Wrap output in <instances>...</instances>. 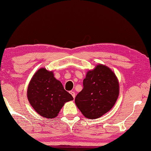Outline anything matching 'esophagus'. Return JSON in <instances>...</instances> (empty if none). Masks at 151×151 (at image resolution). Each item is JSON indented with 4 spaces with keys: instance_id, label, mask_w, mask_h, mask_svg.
<instances>
[{
    "instance_id": "34e87169",
    "label": "esophagus",
    "mask_w": 151,
    "mask_h": 151,
    "mask_svg": "<svg viewBox=\"0 0 151 151\" xmlns=\"http://www.w3.org/2000/svg\"><path fill=\"white\" fill-rule=\"evenodd\" d=\"M70 94L72 95V97H73V98H75V97H76V93H75V92L70 91Z\"/></svg>"
}]
</instances>
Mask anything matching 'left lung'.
Masks as SVG:
<instances>
[{
	"instance_id": "left-lung-1",
	"label": "left lung",
	"mask_w": 151,
	"mask_h": 151,
	"mask_svg": "<svg viewBox=\"0 0 151 151\" xmlns=\"http://www.w3.org/2000/svg\"><path fill=\"white\" fill-rule=\"evenodd\" d=\"M83 89L75 103L85 117L95 119L112 109L118 99L119 84L116 76L108 67L99 65L87 72Z\"/></svg>"
}]
</instances>
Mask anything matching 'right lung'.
Wrapping results in <instances>:
<instances>
[{"label": "right lung", "instance_id": "obj_1", "mask_svg": "<svg viewBox=\"0 0 151 151\" xmlns=\"http://www.w3.org/2000/svg\"><path fill=\"white\" fill-rule=\"evenodd\" d=\"M29 103L39 114L52 119L57 116L65 102L73 99L52 71L41 68L35 73L27 90Z\"/></svg>", "mask_w": 151, "mask_h": 151}]
</instances>
